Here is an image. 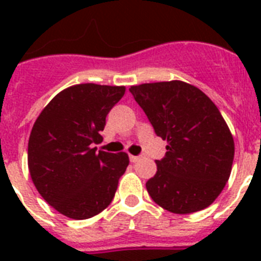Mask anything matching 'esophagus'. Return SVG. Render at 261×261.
I'll list each match as a JSON object with an SVG mask.
<instances>
[{"label": "esophagus", "instance_id": "34e87169", "mask_svg": "<svg viewBox=\"0 0 261 261\" xmlns=\"http://www.w3.org/2000/svg\"><path fill=\"white\" fill-rule=\"evenodd\" d=\"M138 160H141V155H131L130 154V161H131V163H137Z\"/></svg>", "mask_w": 261, "mask_h": 261}]
</instances>
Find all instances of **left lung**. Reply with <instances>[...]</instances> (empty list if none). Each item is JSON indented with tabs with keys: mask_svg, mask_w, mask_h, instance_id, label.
Instances as JSON below:
<instances>
[{
	"mask_svg": "<svg viewBox=\"0 0 261 261\" xmlns=\"http://www.w3.org/2000/svg\"><path fill=\"white\" fill-rule=\"evenodd\" d=\"M155 134L167 141V154L146 190L159 206L174 214L206 208L229 180L234 141L210 97L184 81L130 88Z\"/></svg>",
	"mask_w": 261,
	"mask_h": 261,
	"instance_id": "8db88e82",
	"label": "left lung"
}]
</instances>
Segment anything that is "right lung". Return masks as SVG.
Segmentation results:
<instances>
[{
    "label": "right lung",
    "instance_id": "obj_1",
    "mask_svg": "<svg viewBox=\"0 0 261 261\" xmlns=\"http://www.w3.org/2000/svg\"><path fill=\"white\" fill-rule=\"evenodd\" d=\"M124 87L79 84L59 92L34 123L28 169L42 198L71 219L92 218L110 206L128 167L124 151L92 147Z\"/></svg>",
    "mask_w": 261,
    "mask_h": 261
}]
</instances>
